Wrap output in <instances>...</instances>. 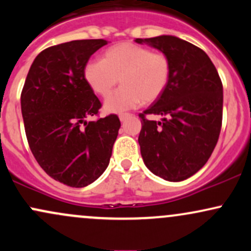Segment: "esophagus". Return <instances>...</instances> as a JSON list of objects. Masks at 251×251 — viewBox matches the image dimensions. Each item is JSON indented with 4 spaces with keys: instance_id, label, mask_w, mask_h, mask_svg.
<instances>
[{
    "instance_id": "1",
    "label": "esophagus",
    "mask_w": 251,
    "mask_h": 251,
    "mask_svg": "<svg viewBox=\"0 0 251 251\" xmlns=\"http://www.w3.org/2000/svg\"><path fill=\"white\" fill-rule=\"evenodd\" d=\"M131 114H128V113H123V114L119 115V119L120 121H125L127 118H130Z\"/></svg>"
}]
</instances>
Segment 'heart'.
Instances as JSON below:
<instances>
[{"mask_svg":"<svg viewBox=\"0 0 251 251\" xmlns=\"http://www.w3.org/2000/svg\"><path fill=\"white\" fill-rule=\"evenodd\" d=\"M84 79L95 94L107 96L118 83L121 87L104 101L109 113H123L157 100L169 84L172 62L167 54L132 43H121L104 51L101 60H90Z\"/></svg>","mask_w":251,"mask_h":251,"instance_id":"obj_1","label":"heart"}]
</instances>
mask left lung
<instances>
[{"instance_id": "1", "label": "left lung", "mask_w": 251, "mask_h": 251, "mask_svg": "<svg viewBox=\"0 0 251 251\" xmlns=\"http://www.w3.org/2000/svg\"><path fill=\"white\" fill-rule=\"evenodd\" d=\"M167 54L172 62L169 84L140 113L138 143L145 166L172 182L199 172L218 142L223 119V84L210 57L188 41L173 35L136 39ZM148 114L162 115V122Z\"/></svg>"}]
</instances>
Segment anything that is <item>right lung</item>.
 Returning <instances> with one entry per match:
<instances>
[{
    "mask_svg": "<svg viewBox=\"0 0 251 251\" xmlns=\"http://www.w3.org/2000/svg\"><path fill=\"white\" fill-rule=\"evenodd\" d=\"M103 39L73 40L41 51L27 74L21 93L25 132L33 156L46 174L81 188L108 167L120 128L118 115L95 121L101 102L83 70Z\"/></svg>",
    "mask_w": 251,
    "mask_h": 251,
    "instance_id": "add662e5",
    "label": "right lung"
}]
</instances>
